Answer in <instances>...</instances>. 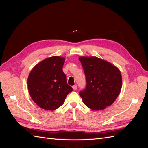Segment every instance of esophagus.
I'll return each mask as SVG.
<instances>
[{
	"label": "esophagus",
	"instance_id": "obj_1",
	"mask_svg": "<svg viewBox=\"0 0 148 148\" xmlns=\"http://www.w3.org/2000/svg\"><path fill=\"white\" fill-rule=\"evenodd\" d=\"M72 88H73V90L75 91V90H77V85H76V84H75V85H73V86H72Z\"/></svg>",
	"mask_w": 148,
	"mask_h": 148
}]
</instances>
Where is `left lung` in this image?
Returning <instances> with one entry per match:
<instances>
[{
	"mask_svg": "<svg viewBox=\"0 0 148 148\" xmlns=\"http://www.w3.org/2000/svg\"><path fill=\"white\" fill-rule=\"evenodd\" d=\"M86 85L79 96L89 108L101 110L117 99L122 85V75L117 67L96 57L79 58Z\"/></svg>",
	"mask_w": 148,
	"mask_h": 148,
	"instance_id": "left-lung-1",
	"label": "left lung"
}]
</instances>
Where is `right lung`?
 I'll list each match as a JSON object with an SVG mask.
<instances>
[{
    "label": "right lung",
    "instance_id": "obj_1",
    "mask_svg": "<svg viewBox=\"0 0 148 148\" xmlns=\"http://www.w3.org/2000/svg\"><path fill=\"white\" fill-rule=\"evenodd\" d=\"M65 59L53 56L44 59L31 71L28 87L33 101L41 108L53 110L59 108L73 88L66 83L62 70Z\"/></svg>",
    "mask_w": 148,
    "mask_h": 148
}]
</instances>
